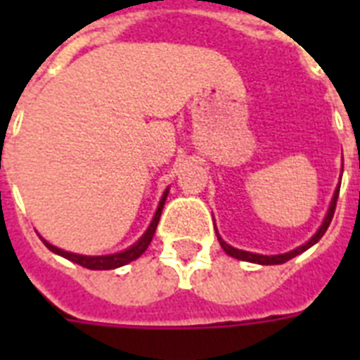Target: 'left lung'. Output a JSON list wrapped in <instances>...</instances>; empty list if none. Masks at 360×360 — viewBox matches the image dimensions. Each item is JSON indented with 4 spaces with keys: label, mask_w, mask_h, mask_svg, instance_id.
Listing matches in <instances>:
<instances>
[{
    "label": "left lung",
    "mask_w": 360,
    "mask_h": 360,
    "mask_svg": "<svg viewBox=\"0 0 360 360\" xmlns=\"http://www.w3.org/2000/svg\"><path fill=\"white\" fill-rule=\"evenodd\" d=\"M344 172V169H342ZM338 192H340V185L336 186L335 191V196H333V202H330L329 205V211H327V214H325L323 219V224L319 226V230L316 231L312 236V239H308L304 245L297 246L295 250L291 252H285V254H276V256H263V254H252V252H246V250H239V248H233V246H230L228 243H226L222 237L219 236V243L220 246L224 248V252L228 254V256L231 257H237V259H243V262H252V263H259V265H278V263H285L288 259H291V257L299 256V254H302L304 250H308L310 246H314L316 243H318L321 237H323V233L327 231V228H329L330 220H333V217H335V209H336V200H338Z\"/></svg>",
    "instance_id": "left-lung-1"
}]
</instances>
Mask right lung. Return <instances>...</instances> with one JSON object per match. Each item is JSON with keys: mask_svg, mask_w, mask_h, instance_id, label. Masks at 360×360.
Returning a JSON list of instances; mask_svg holds the SVG:
<instances>
[{"mask_svg": "<svg viewBox=\"0 0 360 360\" xmlns=\"http://www.w3.org/2000/svg\"><path fill=\"white\" fill-rule=\"evenodd\" d=\"M166 198H168V188H166V192H164L162 198H160V203H158L157 213H155V217H153L151 224H149V228L146 230V233H143L140 239L136 240L134 245L130 246V248H127V250H123V252H117V254H108V256H82V254H75V252L61 250V248H58V246H53V245H50V243H46V240L42 239V237L41 239H42V243L46 245L48 250H52L53 254H59V256L67 257L69 262L78 263V265H82V267L93 269V271L117 269V267H121V265H127V263L138 259V257H140L141 254L147 250V246H149L153 236H155V230H157V224H158V220H160V213H162V207H164V202H166Z\"/></svg>", "mask_w": 360, "mask_h": 360, "instance_id": "right-lung-1", "label": "right lung"}]
</instances>
